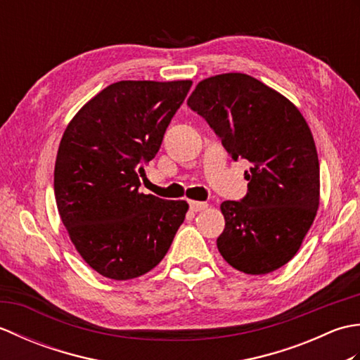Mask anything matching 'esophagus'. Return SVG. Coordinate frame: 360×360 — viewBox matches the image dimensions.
Segmentation results:
<instances>
[{
    "mask_svg": "<svg viewBox=\"0 0 360 360\" xmlns=\"http://www.w3.org/2000/svg\"><path fill=\"white\" fill-rule=\"evenodd\" d=\"M188 205H190V210H192V212H202V210L209 207L207 202H201V201H190Z\"/></svg>",
    "mask_w": 360,
    "mask_h": 360,
    "instance_id": "1",
    "label": "esophagus"
}]
</instances>
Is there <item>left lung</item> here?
I'll list each match as a JSON object with an SVG mask.
<instances>
[{
  "label": "left lung",
  "instance_id": "left-lung-1",
  "mask_svg": "<svg viewBox=\"0 0 360 360\" xmlns=\"http://www.w3.org/2000/svg\"><path fill=\"white\" fill-rule=\"evenodd\" d=\"M187 105L205 119L229 156L250 162L246 196L221 204V255L250 275L285 266L319 209L320 167L307 120L286 97L240 72L200 82Z\"/></svg>",
  "mask_w": 360,
  "mask_h": 360
}]
</instances>
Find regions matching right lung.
<instances>
[{"label": "right lung", "instance_id": "right-lung-1", "mask_svg": "<svg viewBox=\"0 0 360 360\" xmlns=\"http://www.w3.org/2000/svg\"><path fill=\"white\" fill-rule=\"evenodd\" d=\"M190 86V80L112 83L65 129L53 170L57 209L82 258L106 278L151 271L184 223L188 204L139 193V173Z\"/></svg>", "mask_w": 360, "mask_h": 360}]
</instances>
